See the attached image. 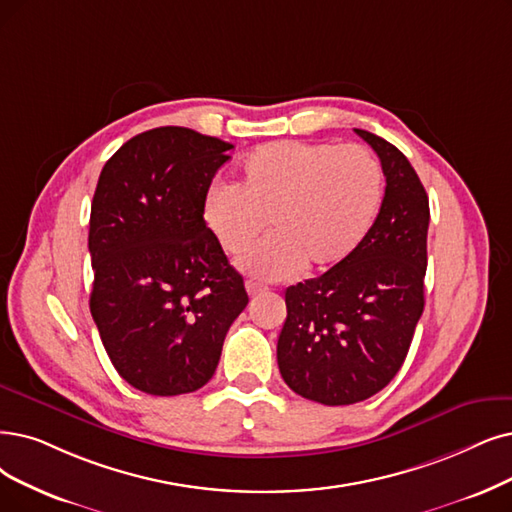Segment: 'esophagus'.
Here are the masks:
<instances>
[{
    "label": "esophagus",
    "mask_w": 512,
    "mask_h": 512,
    "mask_svg": "<svg viewBox=\"0 0 512 512\" xmlns=\"http://www.w3.org/2000/svg\"><path fill=\"white\" fill-rule=\"evenodd\" d=\"M245 290H248V294H250L252 298H256V296L267 292V288H264L262 283H256V281H245Z\"/></svg>",
    "instance_id": "obj_1"
}]
</instances>
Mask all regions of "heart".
<instances>
[{"instance_id": "1", "label": "heart", "mask_w": 512, "mask_h": 512, "mask_svg": "<svg viewBox=\"0 0 512 512\" xmlns=\"http://www.w3.org/2000/svg\"><path fill=\"white\" fill-rule=\"evenodd\" d=\"M384 201V174L359 145L279 140L241 161L237 187L216 182L203 199V220L220 248L239 256L264 229L271 235L241 258L262 279H285L302 264L327 271L370 235Z\"/></svg>"}]
</instances>
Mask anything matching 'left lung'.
Returning a JSON list of instances; mask_svg holds the SVG:
<instances>
[{"label": "left lung", "instance_id": "left-lung-1", "mask_svg": "<svg viewBox=\"0 0 512 512\" xmlns=\"http://www.w3.org/2000/svg\"><path fill=\"white\" fill-rule=\"evenodd\" d=\"M355 132L386 176L380 214L349 258L285 290L288 317L277 340L285 384L323 405L382 391L401 370L424 311L428 195L395 145Z\"/></svg>", "mask_w": 512, "mask_h": 512}]
</instances>
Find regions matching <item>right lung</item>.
<instances>
[{
  "label": "right lung",
  "instance_id": "1",
  "mask_svg": "<svg viewBox=\"0 0 512 512\" xmlns=\"http://www.w3.org/2000/svg\"><path fill=\"white\" fill-rule=\"evenodd\" d=\"M231 149L166 126L130 138L100 172L90 311L117 374L147 395L206 384L248 304L243 277L203 220V199Z\"/></svg>",
  "mask_w": 512,
  "mask_h": 512
}]
</instances>
